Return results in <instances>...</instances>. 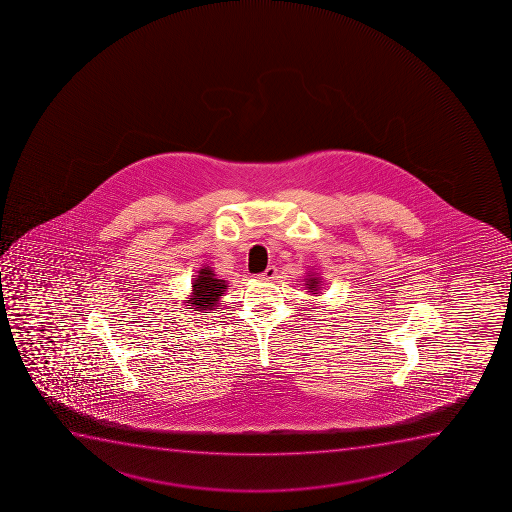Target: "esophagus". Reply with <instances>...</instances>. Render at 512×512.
<instances>
[{
    "label": "esophagus",
    "instance_id": "1",
    "mask_svg": "<svg viewBox=\"0 0 512 512\" xmlns=\"http://www.w3.org/2000/svg\"><path fill=\"white\" fill-rule=\"evenodd\" d=\"M277 274V267L276 265H269L267 269H265L262 274H259V279H262V281H272L274 277H276Z\"/></svg>",
    "mask_w": 512,
    "mask_h": 512
}]
</instances>
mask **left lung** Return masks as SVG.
Returning <instances> with one entry per match:
<instances>
[{
  "label": "left lung",
  "mask_w": 512,
  "mask_h": 512,
  "mask_svg": "<svg viewBox=\"0 0 512 512\" xmlns=\"http://www.w3.org/2000/svg\"><path fill=\"white\" fill-rule=\"evenodd\" d=\"M307 286L308 289H312V295H317V291H319V279H317V277H308Z\"/></svg>",
  "instance_id": "left-lung-1"
}]
</instances>
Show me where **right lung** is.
<instances>
[{
  "mask_svg": "<svg viewBox=\"0 0 512 512\" xmlns=\"http://www.w3.org/2000/svg\"><path fill=\"white\" fill-rule=\"evenodd\" d=\"M228 289V283L223 279H217L211 267L200 269L199 276L195 277L192 284V296L185 301L188 308L193 312L211 313L217 307L219 298Z\"/></svg>",
  "mask_w": 512,
  "mask_h": 512,
  "instance_id": "obj_1",
  "label": "right lung"
}]
</instances>
